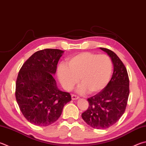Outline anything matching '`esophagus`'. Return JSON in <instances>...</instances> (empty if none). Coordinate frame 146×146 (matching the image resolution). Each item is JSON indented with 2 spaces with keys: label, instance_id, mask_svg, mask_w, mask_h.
<instances>
[{
  "label": "esophagus",
  "instance_id": "obj_1",
  "mask_svg": "<svg viewBox=\"0 0 146 146\" xmlns=\"http://www.w3.org/2000/svg\"><path fill=\"white\" fill-rule=\"evenodd\" d=\"M71 98H72L73 100H76L79 98V97L76 96V95H75V94H72L71 95Z\"/></svg>",
  "mask_w": 146,
  "mask_h": 146
}]
</instances>
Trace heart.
Wrapping results in <instances>:
<instances>
[{"mask_svg": "<svg viewBox=\"0 0 146 146\" xmlns=\"http://www.w3.org/2000/svg\"><path fill=\"white\" fill-rule=\"evenodd\" d=\"M68 65L60 63L57 75L62 86L70 91L78 82V93H96L102 91L109 82L112 72V62L106 55L82 52L67 60Z\"/></svg>", "mask_w": 146, "mask_h": 146, "instance_id": "1", "label": "heart"}]
</instances>
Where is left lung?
I'll return each mask as SVG.
<instances>
[{"label":"left lung","mask_w":146,"mask_h":146,"mask_svg":"<svg viewBox=\"0 0 146 146\" xmlns=\"http://www.w3.org/2000/svg\"><path fill=\"white\" fill-rule=\"evenodd\" d=\"M100 48L107 53L113 65L111 80L103 91L87 99L89 107L82 113L84 121L93 128L106 129L112 126L125 111L129 94L126 68L112 50Z\"/></svg>","instance_id":"obj_1"}]
</instances>
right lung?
<instances>
[{"label":"right lung","instance_id":"add662e5","mask_svg":"<svg viewBox=\"0 0 146 146\" xmlns=\"http://www.w3.org/2000/svg\"><path fill=\"white\" fill-rule=\"evenodd\" d=\"M64 51L44 49L34 53L26 60L16 82V100L23 115L34 125L46 126L56 121L70 93L60 91L54 76Z\"/></svg>","mask_w":146,"mask_h":146}]
</instances>
